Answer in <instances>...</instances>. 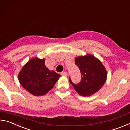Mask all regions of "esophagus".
I'll list each match as a JSON object with an SVG mask.
<instances>
[{"instance_id":"obj_1","label":"esophagus","mask_w":130,"mask_h":130,"mask_svg":"<svg viewBox=\"0 0 130 130\" xmlns=\"http://www.w3.org/2000/svg\"><path fill=\"white\" fill-rule=\"evenodd\" d=\"M61 75H62V76H67V72H61Z\"/></svg>"}]
</instances>
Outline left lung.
<instances>
[{"mask_svg": "<svg viewBox=\"0 0 130 130\" xmlns=\"http://www.w3.org/2000/svg\"><path fill=\"white\" fill-rule=\"evenodd\" d=\"M75 63L80 70L81 80L74 84L69 78L70 84L76 91L83 96H90L99 91L106 81L107 70L101 61L91 54L75 58Z\"/></svg>", "mask_w": 130, "mask_h": 130, "instance_id": "obj_1", "label": "left lung"}]
</instances>
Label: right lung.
Returning a JSON list of instances; mask_svg holds the SVG:
<instances>
[{"label":"right lung","instance_id":"1","mask_svg":"<svg viewBox=\"0 0 130 130\" xmlns=\"http://www.w3.org/2000/svg\"><path fill=\"white\" fill-rule=\"evenodd\" d=\"M45 59L35 57L22 68L18 74L21 85L36 96L46 94L56 83L60 75L45 66Z\"/></svg>","mask_w":130,"mask_h":130}]
</instances>
